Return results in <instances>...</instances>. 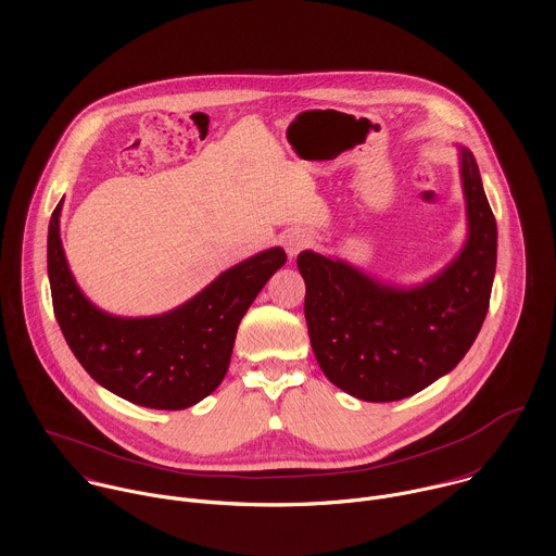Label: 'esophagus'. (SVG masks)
Masks as SVG:
<instances>
[{"label":"esophagus","mask_w":556,"mask_h":556,"mask_svg":"<svg viewBox=\"0 0 556 556\" xmlns=\"http://www.w3.org/2000/svg\"><path fill=\"white\" fill-rule=\"evenodd\" d=\"M308 245V238L304 236V233H291V236H287L285 238V248H287V254L293 258V256H298V252L302 250V248H306Z\"/></svg>","instance_id":"obj_1"}]
</instances>
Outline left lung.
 <instances>
[{
    "instance_id": "left-lung-1",
    "label": "left lung",
    "mask_w": 556,
    "mask_h": 556,
    "mask_svg": "<svg viewBox=\"0 0 556 556\" xmlns=\"http://www.w3.org/2000/svg\"><path fill=\"white\" fill-rule=\"evenodd\" d=\"M456 152L467 236L437 274L402 285L315 250L298 256L318 366L351 396H413L452 372L476 342L496 269V223L471 150L456 143Z\"/></svg>"
}]
</instances>
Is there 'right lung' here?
Segmentation results:
<instances>
[{
  "instance_id": "1",
  "label": "right lung",
  "mask_w": 556,
  "mask_h": 556,
  "mask_svg": "<svg viewBox=\"0 0 556 556\" xmlns=\"http://www.w3.org/2000/svg\"><path fill=\"white\" fill-rule=\"evenodd\" d=\"M62 205L64 199L49 223V282L55 318L87 375L115 396L160 410L210 396L229 370L239 320L287 263L285 250L274 245L239 261L162 315L119 317L80 291L60 233Z\"/></svg>"
}]
</instances>
